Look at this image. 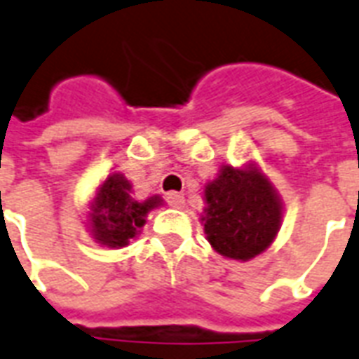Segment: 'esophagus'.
Masks as SVG:
<instances>
[{
  "mask_svg": "<svg viewBox=\"0 0 359 359\" xmlns=\"http://www.w3.org/2000/svg\"><path fill=\"white\" fill-rule=\"evenodd\" d=\"M166 202H168L172 208H183L185 206V196L182 193H168L166 195Z\"/></svg>",
  "mask_w": 359,
  "mask_h": 359,
  "instance_id": "1",
  "label": "esophagus"
}]
</instances>
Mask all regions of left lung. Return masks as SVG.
Returning <instances> with one entry per match:
<instances>
[{
  "label": "left lung",
  "mask_w": 359,
  "mask_h": 359,
  "mask_svg": "<svg viewBox=\"0 0 359 359\" xmlns=\"http://www.w3.org/2000/svg\"><path fill=\"white\" fill-rule=\"evenodd\" d=\"M201 215L210 246L227 259L250 261L271 246L284 204L257 164H223L204 187Z\"/></svg>",
  "instance_id": "obj_1"
}]
</instances>
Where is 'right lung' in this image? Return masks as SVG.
Here are the masks:
<instances>
[{
    "label": "right lung",
    "mask_w": 359,
    "mask_h": 359,
    "mask_svg": "<svg viewBox=\"0 0 359 359\" xmlns=\"http://www.w3.org/2000/svg\"><path fill=\"white\" fill-rule=\"evenodd\" d=\"M163 206V196L151 195L144 201L134 198L132 183L121 172L102 180L90 202L87 225L100 246L125 248L136 238L151 210Z\"/></svg>",
    "instance_id": "right-lung-1"
}]
</instances>
